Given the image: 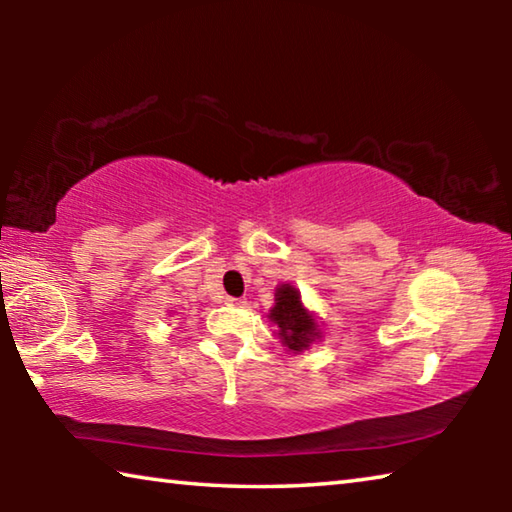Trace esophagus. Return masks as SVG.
Wrapping results in <instances>:
<instances>
[{
	"mask_svg": "<svg viewBox=\"0 0 512 512\" xmlns=\"http://www.w3.org/2000/svg\"><path fill=\"white\" fill-rule=\"evenodd\" d=\"M225 305H230V307H246V298H228V300H225Z\"/></svg>",
	"mask_w": 512,
	"mask_h": 512,
	"instance_id": "obj_1",
	"label": "esophagus"
}]
</instances>
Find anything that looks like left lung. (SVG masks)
Masks as SVG:
<instances>
[{
    "mask_svg": "<svg viewBox=\"0 0 512 512\" xmlns=\"http://www.w3.org/2000/svg\"><path fill=\"white\" fill-rule=\"evenodd\" d=\"M268 318L277 327L275 334L287 352L302 354L307 352L311 345L323 341V329L314 311L305 307L300 298V291L289 282H282L275 289V305L268 311Z\"/></svg>",
    "mask_w": 512,
    "mask_h": 512,
    "instance_id": "8db88e82",
    "label": "left lung"
}]
</instances>
